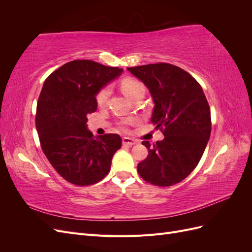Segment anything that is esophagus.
<instances>
[{
	"mask_svg": "<svg viewBox=\"0 0 252 252\" xmlns=\"http://www.w3.org/2000/svg\"><path fill=\"white\" fill-rule=\"evenodd\" d=\"M122 142H123V145H126V146H133L134 144H136V141L130 138H123Z\"/></svg>",
	"mask_w": 252,
	"mask_h": 252,
	"instance_id": "1",
	"label": "esophagus"
}]
</instances>
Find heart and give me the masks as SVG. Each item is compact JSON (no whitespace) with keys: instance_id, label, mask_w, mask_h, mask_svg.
Segmentation results:
<instances>
[{"instance_id":"1","label":"heart","mask_w":252,"mask_h":252,"mask_svg":"<svg viewBox=\"0 0 252 252\" xmlns=\"http://www.w3.org/2000/svg\"><path fill=\"white\" fill-rule=\"evenodd\" d=\"M121 88H122V90H123V93L129 98H131L132 101L138 95L145 94V91H146V89H145V86L143 85V83H141L138 80L130 79V78L124 79L123 81L121 82ZM110 94H111L110 86L107 85V86L102 87L100 90L97 91V94L95 95L96 104L98 106H101V107H103V106H105L106 103H107ZM136 122H138V119H136V118H129V119L122 122V123L120 124V127L123 129V130H126L129 125H133V124L136 123Z\"/></svg>"}]
</instances>
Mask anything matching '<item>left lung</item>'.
<instances>
[{
    "mask_svg": "<svg viewBox=\"0 0 252 252\" xmlns=\"http://www.w3.org/2000/svg\"><path fill=\"white\" fill-rule=\"evenodd\" d=\"M149 89L155 108L151 122L164 140L142 144L148 156L138 164L141 178L168 187L187 178L199 164L211 132L210 107L197 81L182 68L157 63L127 68Z\"/></svg>",
    "mask_w": 252,
    "mask_h": 252,
    "instance_id": "left-lung-1",
    "label": "left lung"
}]
</instances>
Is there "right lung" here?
<instances>
[{"label":"right lung","mask_w":252,"mask_h":252,"mask_svg":"<svg viewBox=\"0 0 252 252\" xmlns=\"http://www.w3.org/2000/svg\"><path fill=\"white\" fill-rule=\"evenodd\" d=\"M123 69L90 60H74L45 80L36 105L35 127L41 147L56 171L67 182L88 186L108 174L121 148L119 134L94 136L87 116L96 110L95 95Z\"/></svg>","instance_id":"add662e5"}]
</instances>
